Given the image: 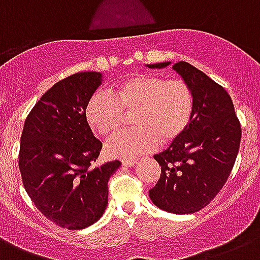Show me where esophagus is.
Returning <instances> with one entry per match:
<instances>
[{
  "label": "esophagus",
  "mask_w": 260,
  "mask_h": 260,
  "mask_svg": "<svg viewBox=\"0 0 260 260\" xmlns=\"http://www.w3.org/2000/svg\"><path fill=\"white\" fill-rule=\"evenodd\" d=\"M138 163L136 159H126V160H122V166H126V167H132L135 166Z\"/></svg>",
  "instance_id": "obj_1"
}]
</instances>
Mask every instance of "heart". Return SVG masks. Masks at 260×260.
I'll return each mask as SVG.
<instances>
[{"instance_id": "b5f03b06", "label": "heart", "mask_w": 260, "mask_h": 260, "mask_svg": "<svg viewBox=\"0 0 260 260\" xmlns=\"http://www.w3.org/2000/svg\"><path fill=\"white\" fill-rule=\"evenodd\" d=\"M193 109V93L185 81L139 74L118 82L113 95L106 91L91 94L85 117L94 132L108 136L120 126L124 112H135L134 128L120 131L105 144L109 156L126 160L148 154L159 143L177 142L187 129Z\"/></svg>"}]
</instances>
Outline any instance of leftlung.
Returning <instances> with one entry per match:
<instances>
[{
  "mask_svg": "<svg viewBox=\"0 0 260 260\" xmlns=\"http://www.w3.org/2000/svg\"><path fill=\"white\" fill-rule=\"evenodd\" d=\"M170 64L147 67L165 69ZM173 69L191 89L193 116L185 134L154 156L162 174L150 190V198L159 209L170 213H196L217 196L230 177L242 128L224 87L187 62L174 63Z\"/></svg>",
  "mask_w": 260,
  "mask_h": 260,
  "instance_id": "left-lung-1",
  "label": "left lung"
}]
</instances>
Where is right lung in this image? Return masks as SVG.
<instances>
[{"mask_svg": "<svg viewBox=\"0 0 260 260\" xmlns=\"http://www.w3.org/2000/svg\"><path fill=\"white\" fill-rule=\"evenodd\" d=\"M102 73H77L59 81L30 110L20 142L18 167L29 198L51 221L83 230L108 205V181L121 166L113 160L91 169L102 143L94 138L85 106Z\"/></svg>", "mask_w": 260, "mask_h": 260, "instance_id": "1", "label": "right lung"}]
</instances>
